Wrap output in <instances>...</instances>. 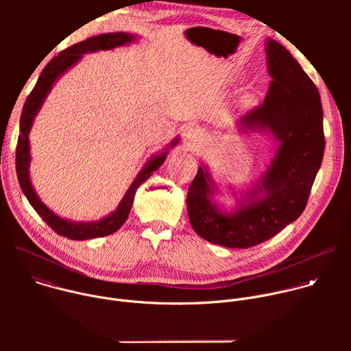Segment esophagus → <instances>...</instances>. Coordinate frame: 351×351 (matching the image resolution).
I'll return each instance as SVG.
<instances>
[{"label":"esophagus","mask_w":351,"mask_h":351,"mask_svg":"<svg viewBox=\"0 0 351 351\" xmlns=\"http://www.w3.org/2000/svg\"><path fill=\"white\" fill-rule=\"evenodd\" d=\"M203 141V134L197 128H189L184 133V143L189 149H195Z\"/></svg>","instance_id":"esophagus-1"}]
</instances>
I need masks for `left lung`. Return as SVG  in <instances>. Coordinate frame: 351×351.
I'll return each instance as SVG.
<instances>
[{"label":"left lung","instance_id":"obj_1","mask_svg":"<svg viewBox=\"0 0 351 351\" xmlns=\"http://www.w3.org/2000/svg\"><path fill=\"white\" fill-rule=\"evenodd\" d=\"M267 56L272 80L264 103L243 115L239 123L271 130L279 147L257 189L247 193L252 203L234 214H222L210 199L211 178L204 167L198 168L187 191V214L195 233L229 248L257 245L303 214L325 152L317 86L278 41L268 40ZM260 191L265 197L254 200Z\"/></svg>","mask_w":351,"mask_h":351}]
</instances>
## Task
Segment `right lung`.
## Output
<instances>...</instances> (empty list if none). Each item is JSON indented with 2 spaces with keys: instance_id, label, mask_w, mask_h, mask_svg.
Returning a JSON list of instances; mask_svg holds the SVG:
<instances>
[{
  "instance_id": "right-lung-1",
  "label": "right lung",
  "mask_w": 351,
  "mask_h": 351,
  "mask_svg": "<svg viewBox=\"0 0 351 351\" xmlns=\"http://www.w3.org/2000/svg\"><path fill=\"white\" fill-rule=\"evenodd\" d=\"M134 40V36L123 32H117V33H106V34H99L95 37H90L84 41H80L77 44H73L72 47L64 49L58 54V57L53 58L47 64V66L43 69L34 88L30 91V94L26 98V103L23 106V111L21 115V134L18 137V144H16V175L18 180L21 184L22 191L25 193L26 198L29 199V203L32 207L36 210V213L43 218V221L51 228L56 233L60 236H65L72 240H87V239H94V237H103L108 236L114 232H117L126 221L136 190L138 186L145 182L149 176L153 175L154 171H157L165 161L167 153H162L157 157H154L152 161H149L143 171L137 175L134 182L130 184L129 190L126 191L125 197L122 198V202L115 213L108 215L107 218L98 221V222H71L66 219H62L57 217L51 210H48L37 197L34 193L30 179H29V164H30V149H29V130L32 128L33 119L40 110L44 98L47 94L51 90L54 82L64 73L66 69H69L72 65H75L83 54L86 53H94L98 51V49H111L118 45H123L126 43H130ZM178 140L172 143L176 144Z\"/></svg>"
}]
</instances>
